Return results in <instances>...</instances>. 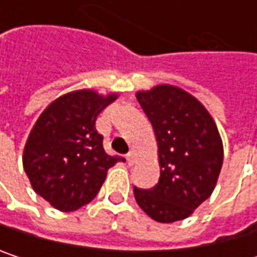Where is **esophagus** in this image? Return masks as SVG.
I'll return each mask as SVG.
<instances>
[{"label": "esophagus", "mask_w": 257, "mask_h": 257, "mask_svg": "<svg viewBox=\"0 0 257 257\" xmlns=\"http://www.w3.org/2000/svg\"><path fill=\"white\" fill-rule=\"evenodd\" d=\"M126 162H128V165L134 164V153L132 152H129L128 155H126Z\"/></svg>", "instance_id": "esophagus-1"}]
</instances>
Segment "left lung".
<instances>
[{
  "mask_svg": "<svg viewBox=\"0 0 257 257\" xmlns=\"http://www.w3.org/2000/svg\"><path fill=\"white\" fill-rule=\"evenodd\" d=\"M137 99L155 131L161 165L155 187H134L137 204L156 222L183 220L216 186L223 164L219 131L204 105L180 87L156 86Z\"/></svg>",
  "mask_w": 257,
  "mask_h": 257,
  "instance_id": "obj_1",
  "label": "left lung"
}]
</instances>
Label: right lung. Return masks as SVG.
<instances>
[{
	"label": "right lung",
	"mask_w": 257,
	"mask_h": 257,
	"mask_svg": "<svg viewBox=\"0 0 257 257\" xmlns=\"http://www.w3.org/2000/svg\"><path fill=\"white\" fill-rule=\"evenodd\" d=\"M117 95L77 90L53 101L38 117L24 152L32 189L61 211H74L99 192L107 170L120 156L105 153L95 128L98 114Z\"/></svg>",
	"instance_id": "right-lung-1"
}]
</instances>
